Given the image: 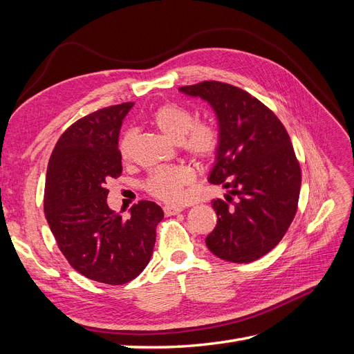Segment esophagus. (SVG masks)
<instances>
[{
	"instance_id": "esophagus-1",
	"label": "esophagus",
	"mask_w": 354,
	"mask_h": 354,
	"mask_svg": "<svg viewBox=\"0 0 354 354\" xmlns=\"http://www.w3.org/2000/svg\"><path fill=\"white\" fill-rule=\"evenodd\" d=\"M183 211V208L181 207H177V205H165L164 207V212H165V216H176V214H178V212H181Z\"/></svg>"
}]
</instances>
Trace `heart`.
<instances>
[{
  "mask_svg": "<svg viewBox=\"0 0 354 354\" xmlns=\"http://www.w3.org/2000/svg\"><path fill=\"white\" fill-rule=\"evenodd\" d=\"M151 121L168 137L178 140L183 151L199 160H207L216 156L221 145V133L216 122L208 120H196L195 112L183 104L168 102L158 106L152 112ZM133 133H125L120 140V155L128 159L131 155ZM196 178L195 169L180 164L155 168L145 181L146 190L152 196L165 201L177 202L183 196L186 186Z\"/></svg>",
  "mask_w": 354,
  "mask_h": 354,
  "instance_id": "obj_1",
  "label": "heart"
}]
</instances>
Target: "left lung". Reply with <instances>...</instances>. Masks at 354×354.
Instances as JSON below:
<instances>
[{
    "mask_svg": "<svg viewBox=\"0 0 354 354\" xmlns=\"http://www.w3.org/2000/svg\"><path fill=\"white\" fill-rule=\"evenodd\" d=\"M180 91L207 100L218 118L221 145L209 183L232 189L214 199L217 226L205 242L232 263L261 259L285 236L298 209L301 168L279 118L227 82L202 81Z\"/></svg>",
    "mask_w": 354,
    "mask_h": 354,
    "instance_id": "8db88e82",
    "label": "left lung"
}]
</instances>
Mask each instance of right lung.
<instances>
[{
    "label": "right lung",
    "mask_w": 354,
    "mask_h": 354,
    "mask_svg": "<svg viewBox=\"0 0 354 354\" xmlns=\"http://www.w3.org/2000/svg\"><path fill=\"white\" fill-rule=\"evenodd\" d=\"M133 103L95 111L60 136L47 167L44 212L62 254L91 281L124 285L151 261L159 205L140 201L124 220L108 207L106 183L122 173L118 137Z\"/></svg>",
    "instance_id": "1"
}]
</instances>
